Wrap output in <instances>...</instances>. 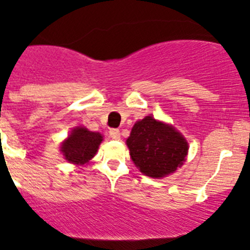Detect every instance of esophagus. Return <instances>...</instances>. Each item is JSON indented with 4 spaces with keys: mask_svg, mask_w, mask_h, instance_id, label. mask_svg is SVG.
Here are the masks:
<instances>
[{
    "mask_svg": "<svg viewBox=\"0 0 250 250\" xmlns=\"http://www.w3.org/2000/svg\"><path fill=\"white\" fill-rule=\"evenodd\" d=\"M110 138L114 139V140H120V138H121L120 130H118V129H111V130H110Z\"/></svg>",
    "mask_w": 250,
    "mask_h": 250,
    "instance_id": "esophagus-1",
    "label": "esophagus"
}]
</instances>
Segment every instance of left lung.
Segmentation results:
<instances>
[{
  "label": "left lung",
  "instance_id": "8db88e82",
  "mask_svg": "<svg viewBox=\"0 0 250 250\" xmlns=\"http://www.w3.org/2000/svg\"><path fill=\"white\" fill-rule=\"evenodd\" d=\"M130 158L144 175L153 178L175 172L188 153V143L175 128L146 116L127 139Z\"/></svg>",
  "mask_w": 250,
  "mask_h": 250
}]
</instances>
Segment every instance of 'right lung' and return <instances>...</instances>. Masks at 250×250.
Instances as JSON below:
<instances>
[{"label":"right lung","instance_id":"obj_1","mask_svg":"<svg viewBox=\"0 0 250 250\" xmlns=\"http://www.w3.org/2000/svg\"><path fill=\"white\" fill-rule=\"evenodd\" d=\"M102 140L103 136L99 133L78 127L73 129L67 140L63 141L61 151L69 163L83 165L93 158Z\"/></svg>","mask_w":250,"mask_h":250}]
</instances>
